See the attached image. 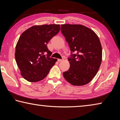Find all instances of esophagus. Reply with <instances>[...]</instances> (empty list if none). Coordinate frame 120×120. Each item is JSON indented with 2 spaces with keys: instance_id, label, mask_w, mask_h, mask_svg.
<instances>
[{
  "instance_id": "1",
  "label": "esophagus",
  "mask_w": 120,
  "mask_h": 120,
  "mask_svg": "<svg viewBox=\"0 0 120 120\" xmlns=\"http://www.w3.org/2000/svg\"><path fill=\"white\" fill-rule=\"evenodd\" d=\"M64 59H58V61L59 62H61V61H64Z\"/></svg>"
}]
</instances>
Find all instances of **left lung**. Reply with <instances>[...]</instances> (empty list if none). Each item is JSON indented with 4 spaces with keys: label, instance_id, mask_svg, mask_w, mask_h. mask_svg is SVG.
<instances>
[{
    "label": "left lung",
    "instance_id": "1",
    "mask_svg": "<svg viewBox=\"0 0 120 120\" xmlns=\"http://www.w3.org/2000/svg\"><path fill=\"white\" fill-rule=\"evenodd\" d=\"M61 32L71 51L70 67L63 73L74 86L86 85L96 76L102 59V49L98 36L90 28L78 24H63Z\"/></svg>",
    "mask_w": 120,
    "mask_h": 120
}]
</instances>
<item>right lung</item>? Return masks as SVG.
Listing matches in <instances>:
<instances>
[{"label":"right lung","mask_w":120,"mask_h":120,"mask_svg":"<svg viewBox=\"0 0 120 120\" xmlns=\"http://www.w3.org/2000/svg\"><path fill=\"white\" fill-rule=\"evenodd\" d=\"M60 30L59 24L35 25L21 34L16 46L15 59L22 77L30 82L45 78L57 61L50 58L47 44Z\"/></svg>","instance_id":"add662e5"}]
</instances>
